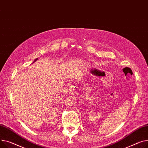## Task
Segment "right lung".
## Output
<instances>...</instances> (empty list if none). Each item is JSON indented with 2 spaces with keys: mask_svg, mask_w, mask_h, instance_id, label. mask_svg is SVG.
Wrapping results in <instances>:
<instances>
[{
  "mask_svg": "<svg viewBox=\"0 0 148 148\" xmlns=\"http://www.w3.org/2000/svg\"><path fill=\"white\" fill-rule=\"evenodd\" d=\"M37 60H38V58H36L35 60H34V62H33V63H34V62H36V61H37Z\"/></svg>",
  "mask_w": 148,
  "mask_h": 148,
  "instance_id": "obj_1",
  "label": "right lung"
}]
</instances>
